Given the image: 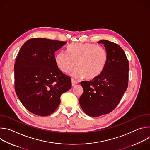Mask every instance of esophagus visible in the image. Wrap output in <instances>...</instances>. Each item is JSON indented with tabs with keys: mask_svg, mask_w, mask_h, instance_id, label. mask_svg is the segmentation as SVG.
I'll list each match as a JSON object with an SVG mask.
<instances>
[{
	"mask_svg": "<svg viewBox=\"0 0 150 150\" xmlns=\"http://www.w3.org/2000/svg\"><path fill=\"white\" fill-rule=\"evenodd\" d=\"M77 83H78V82L77 81H76L74 79H72V86H75V85Z\"/></svg>",
	"mask_w": 150,
	"mask_h": 150,
	"instance_id": "esophagus-1",
	"label": "esophagus"
}]
</instances>
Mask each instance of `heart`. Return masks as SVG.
<instances>
[{
	"label": "heart",
	"instance_id": "1",
	"mask_svg": "<svg viewBox=\"0 0 150 150\" xmlns=\"http://www.w3.org/2000/svg\"><path fill=\"white\" fill-rule=\"evenodd\" d=\"M67 52H59L55 57L56 65L63 73L68 74L76 66L72 75L74 78L91 79L104 70L108 54L102 46L91 43H76L68 46Z\"/></svg>",
	"mask_w": 150,
	"mask_h": 150
}]
</instances>
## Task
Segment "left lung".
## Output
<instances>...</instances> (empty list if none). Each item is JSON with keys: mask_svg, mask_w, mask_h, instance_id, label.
I'll list each match as a JSON object with an SVG mask.
<instances>
[{"mask_svg": "<svg viewBox=\"0 0 150 150\" xmlns=\"http://www.w3.org/2000/svg\"><path fill=\"white\" fill-rule=\"evenodd\" d=\"M104 45L108 60L103 71L88 81H82L83 93L79 104L87 115L97 117L112 112L119 103L128 86L129 62L123 50L117 44L106 40Z\"/></svg>", "mask_w": 150, "mask_h": 150, "instance_id": "left-lung-1", "label": "left lung"}]
</instances>
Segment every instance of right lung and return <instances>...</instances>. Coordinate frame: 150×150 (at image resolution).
<instances>
[{"instance_id":"1","label":"right lung","mask_w":150,"mask_h":150,"mask_svg":"<svg viewBox=\"0 0 150 150\" xmlns=\"http://www.w3.org/2000/svg\"><path fill=\"white\" fill-rule=\"evenodd\" d=\"M67 44L44 38L27 40L18 52L14 65L15 90L31 113L46 116L60 103V96L71 88L70 77L58 68L54 53Z\"/></svg>"}]
</instances>
